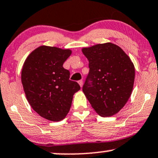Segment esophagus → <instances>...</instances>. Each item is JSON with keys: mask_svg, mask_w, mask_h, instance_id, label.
Segmentation results:
<instances>
[{"mask_svg": "<svg viewBox=\"0 0 158 158\" xmlns=\"http://www.w3.org/2000/svg\"><path fill=\"white\" fill-rule=\"evenodd\" d=\"M79 85H80L81 87H82V86H83V81L82 80H79Z\"/></svg>", "mask_w": 158, "mask_h": 158, "instance_id": "34e87169", "label": "esophagus"}]
</instances>
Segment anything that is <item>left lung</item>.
<instances>
[{
    "label": "left lung",
    "mask_w": 158,
    "mask_h": 158,
    "mask_svg": "<svg viewBox=\"0 0 158 158\" xmlns=\"http://www.w3.org/2000/svg\"><path fill=\"white\" fill-rule=\"evenodd\" d=\"M81 51L89 61L90 68L83 92L98 115L112 116L124 107L130 97L135 81L134 64L120 47L112 43L83 48Z\"/></svg>",
    "instance_id": "left-lung-1"
}]
</instances>
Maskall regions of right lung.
<instances>
[{
  "mask_svg": "<svg viewBox=\"0 0 158 158\" xmlns=\"http://www.w3.org/2000/svg\"><path fill=\"white\" fill-rule=\"evenodd\" d=\"M72 51L41 45L25 60L21 81L28 103L41 117L51 121L65 118L73 96L80 90L77 81L70 80V72L63 63Z\"/></svg>",
  "mask_w": 158,
  "mask_h": 158,
  "instance_id": "obj_1",
  "label": "right lung"
}]
</instances>
